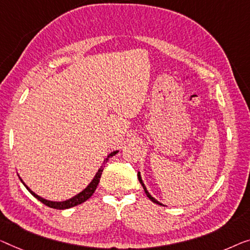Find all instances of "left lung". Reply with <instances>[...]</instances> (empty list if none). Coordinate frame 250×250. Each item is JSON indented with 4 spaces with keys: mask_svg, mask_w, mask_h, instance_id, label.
I'll return each instance as SVG.
<instances>
[{
    "mask_svg": "<svg viewBox=\"0 0 250 250\" xmlns=\"http://www.w3.org/2000/svg\"><path fill=\"white\" fill-rule=\"evenodd\" d=\"M138 180H139V182L141 183V185H143V188H144V191H145V193H146V195L149 197V199H150V201H152V202L154 203H156V204H159V206H163V204L161 203V202H158L157 200H155L154 197H152L150 194H149V192L147 191V188H146V186H145V184H144V182H143V180H141V176H140V173H138Z\"/></svg>",
    "mask_w": 250,
    "mask_h": 250,
    "instance_id": "left-lung-1",
    "label": "left lung"
}]
</instances>
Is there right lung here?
Instances as JSON below:
<instances>
[{
	"mask_svg": "<svg viewBox=\"0 0 250 250\" xmlns=\"http://www.w3.org/2000/svg\"><path fill=\"white\" fill-rule=\"evenodd\" d=\"M118 151H113V152H111V154L107 156V157L104 159V163H103V165L100 167V169L98 170V173H96V175H95V177L93 178V181L91 182V183L88 184V186L86 188L84 189V191H82L80 194H77V195H75L74 197H72V199H69V200H67V201H64V202H51V201H48V200H44V199H42V197H40L39 195H37L36 193H33L31 189H30L27 185H25L23 182H22V180H21V182L22 183L24 184V186L25 188H27V189L28 191L31 193V194L36 197V199H38L40 202H42L43 204H46L47 207H49V208H57V210H65V208H72V207H75V206H78V204H81V203H83V202H85V201L86 200H88L89 197H91L92 195H93V193L95 192V189H96V188H98V184H99V182H100V178H101V175H102V172H103V168L105 166V163H107V161H109V158L110 157H112V156H114L115 154H117Z\"/></svg>",
	"mask_w": 250,
	"mask_h": 250,
	"instance_id": "obj_1",
	"label": "right lung"
}]
</instances>
